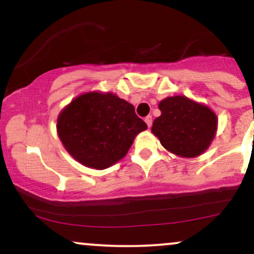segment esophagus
I'll return each mask as SVG.
<instances>
[{"instance_id": "34e87169", "label": "esophagus", "mask_w": 254, "mask_h": 254, "mask_svg": "<svg viewBox=\"0 0 254 254\" xmlns=\"http://www.w3.org/2000/svg\"><path fill=\"white\" fill-rule=\"evenodd\" d=\"M144 122H145V124L148 125V127H150L151 123H153V118H151V116H148V117H145Z\"/></svg>"}]
</instances>
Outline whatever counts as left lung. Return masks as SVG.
<instances>
[{
  "instance_id": "8db88e82",
  "label": "left lung",
  "mask_w": 254,
  "mask_h": 254,
  "mask_svg": "<svg viewBox=\"0 0 254 254\" xmlns=\"http://www.w3.org/2000/svg\"><path fill=\"white\" fill-rule=\"evenodd\" d=\"M159 109L161 116L154 121L151 132L165 149L182 157H197L210 147L218 121L206 105L176 95L160 101Z\"/></svg>"
}]
</instances>
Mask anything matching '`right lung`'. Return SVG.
<instances>
[{
	"label": "right lung",
	"instance_id": "right-lung-1",
	"mask_svg": "<svg viewBox=\"0 0 254 254\" xmlns=\"http://www.w3.org/2000/svg\"><path fill=\"white\" fill-rule=\"evenodd\" d=\"M147 124L135 107L113 93H83L61 111L57 133L70 155L86 167L105 170L127 155Z\"/></svg>",
	"mask_w": 254,
	"mask_h": 254
}]
</instances>
